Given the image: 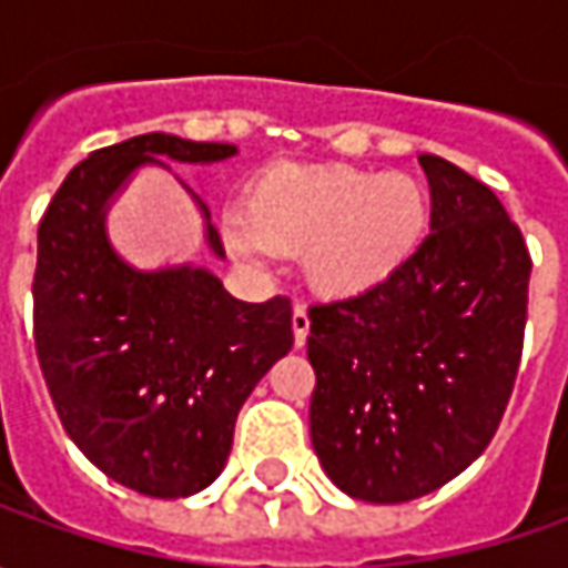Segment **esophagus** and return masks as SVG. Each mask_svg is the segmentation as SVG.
<instances>
[{
	"label": "esophagus",
	"instance_id": "34e87169",
	"mask_svg": "<svg viewBox=\"0 0 568 568\" xmlns=\"http://www.w3.org/2000/svg\"><path fill=\"white\" fill-rule=\"evenodd\" d=\"M294 341H296V347H303L306 344V335H310V316H306V306H300L296 303L294 306Z\"/></svg>",
	"mask_w": 568,
	"mask_h": 568
}]
</instances>
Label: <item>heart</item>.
<instances>
[{
	"mask_svg": "<svg viewBox=\"0 0 568 568\" xmlns=\"http://www.w3.org/2000/svg\"><path fill=\"white\" fill-rule=\"evenodd\" d=\"M426 230L429 195L414 176L357 166H274L224 217L227 243L246 258L303 252V274L325 296L392 281L420 252Z\"/></svg>",
	"mask_w": 568,
	"mask_h": 568,
	"instance_id": "1",
	"label": "heart"
}]
</instances>
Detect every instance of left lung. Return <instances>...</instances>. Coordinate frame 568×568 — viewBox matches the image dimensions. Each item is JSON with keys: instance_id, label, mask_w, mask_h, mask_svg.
<instances>
[{"instance_id": "1", "label": "left lung", "mask_w": 568, "mask_h": 568, "mask_svg": "<svg viewBox=\"0 0 568 568\" xmlns=\"http://www.w3.org/2000/svg\"><path fill=\"white\" fill-rule=\"evenodd\" d=\"M433 221L402 272L310 306L313 448L363 503L439 490L490 446L513 395L531 255L490 186L420 154Z\"/></svg>"}]
</instances>
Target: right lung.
<instances>
[{"label":"right lung","mask_w":568,"mask_h":568,"mask_svg":"<svg viewBox=\"0 0 568 568\" xmlns=\"http://www.w3.org/2000/svg\"><path fill=\"white\" fill-rule=\"evenodd\" d=\"M161 154L211 164L236 148L151 132L88 154L40 217L33 344L88 462L129 490L180 499L224 470L240 407L294 347V313L287 296L243 303L205 268L144 274L110 250L106 199ZM207 246L224 255L211 224Z\"/></svg>","instance_id":"obj_1"}]
</instances>
